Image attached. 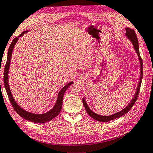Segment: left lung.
<instances>
[{
	"label": "left lung",
	"mask_w": 153,
	"mask_h": 153,
	"mask_svg": "<svg viewBox=\"0 0 153 153\" xmlns=\"http://www.w3.org/2000/svg\"><path fill=\"white\" fill-rule=\"evenodd\" d=\"M126 36L128 37L130 40L132 42V43L134 44V48L136 49V51L137 53V54L139 56V59H140V65H141V77H140V81L139 82V85H138V87H137V89L136 94L134 95V97L133 98L132 100L131 101V102L128 104V105L127 106L126 108L124 109L122 111H120V112H118L117 113H115L114 115H109V116H101V115H99L96 114L95 113H94L93 111H92L91 110L88 108V106L87 105L86 102L83 99V105L85 106V108L86 109V111L88 113L89 116H91L92 118L98 120V121H100V122H108L109 120H111L113 119H115L117 118H119V117H121L124 115H125L126 113H127L130 110L132 109V108L133 107V105H134L135 103H136V100H137V98L138 97V95H139L140 93V87H141V81H142V78H143V60H142V59L140 56V50H139V44H138V40H137V38L136 36V34L135 33L134 30L133 29H130L129 28H126Z\"/></svg>",
	"instance_id": "8db88e82"
}]
</instances>
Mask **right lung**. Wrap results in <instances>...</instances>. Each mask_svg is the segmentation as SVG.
I'll use <instances>...</instances> for the list:
<instances>
[{"label":"right lung","mask_w":153,"mask_h":153,"mask_svg":"<svg viewBox=\"0 0 153 153\" xmlns=\"http://www.w3.org/2000/svg\"><path fill=\"white\" fill-rule=\"evenodd\" d=\"M28 31H24L21 33L18 37L15 38L12 42L11 44L10 45V48L8 51V57H7V60L6 62V65L4 66V87L6 88L7 94H8V98L10 100V103L12 105L13 108L14 110L17 112V114H19L22 118L29 120V121L33 122V123H44L48 122L49 120H52L53 119H54L55 117L57 116L60 112V110H61L62 108V99H63V96L64 94H65L66 90L73 83V82H70L68 84H67L66 86L64 87L59 93L58 96V98H57V101H56V103L55 105L50 111L44 113V114H40V115H37V114H34V113H31L28 111H25L23 109H21L19 106L16 104V102L14 100V99L13 98L12 95L11 94V92H10V88H9V85H8V70H9V67H10V61H11V56L12 54V51L14 48V45H15L16 43L17 42V40H18V38L21 37V36L25 33H27Z\"/></svg>","instance_id":"1"}]
</instances>
